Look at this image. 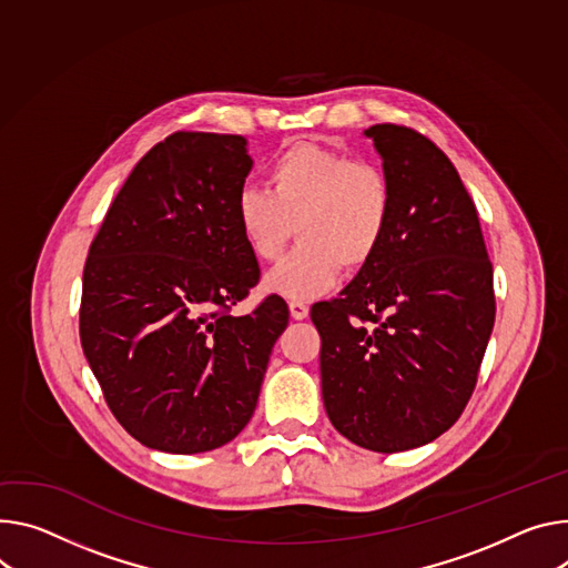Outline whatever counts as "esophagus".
Returning <instances> with one entry per match:
<instances>
[{"instance_id":"34e87169","label":"esophagus","mask_w":568,"mask_h":568,"mask_svg":"<svg viewBox=\"0 0 568 568\" xmlns=\"http://www.w3.org/2000/svg\"><path fill=\"white\" fill-rule=\"evenodd\" d=\"M307 313H311V307H307V303L303 301H290V315L294 320H305Z\"/></svg>"}]
</instances>
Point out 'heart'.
Returning a JSON list of instances; mask_svg holds the SVG:
<instances>
[{
	"mask_svg": "<svg viewBox=\"0 0 568 568\" xmlns=\"http://www.w3.org/2000/svg\"><path fill=\"white\" fill-rule=\"evenodd\" d=\"M270 190L246 185L235 196V222L257 261L274 263L296 233L301 244L270 272L265 285L285 298L328 292L339 272L365 270L381 251L394 213V185L374 163L298 140L267 170Z\"/></svg>",
	"mask_w": 568,
	"mask_h": 568,
	"instance_id": "1",
	"label": "heart"
}]
</instances>
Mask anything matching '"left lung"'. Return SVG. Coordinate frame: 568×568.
<instances>
[{
    "label": "left lung",
    "mask_w": 568,
    "mask_h": 568,
    "mask_svg": "<svg viewBox=\"0 0 568 568\" xmlns=\"http://www.w3.org/2000/svg\"><path fill=\"white\" fill-rule=\"evenodd\" d=\"M394 185L374 261L311 317L322 396L348 442L398 453L446 433L467 407L494 328V270L476 203L446 153L415 129L365 131Z\"/></svg>",
    "instance_id": "obj_1"
}]
</instances>
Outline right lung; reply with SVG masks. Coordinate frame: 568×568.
<instances>
[{"label":"right lung","instance_id":"1","mask_svg":"<svg viewBox=\"0 0 568 568\" xmlns=\"http://www.w3.org/2000/svg\"><path fill=\"white\" fill-rule=\"evenodd\" d=\"M253 161L242 135L176 131L151 146L94 235L83 267L81 346L122 428L165 453H203L248 424L290 322L235 222Z\"/></svg>","mask_w":568,"mask_h":568}]
</instances>
